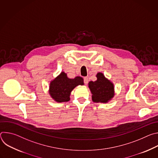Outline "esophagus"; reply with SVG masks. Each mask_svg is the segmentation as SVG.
I'll return each instance as SVG.
<instances>
[{"instance_id":"34e87169","label":"esophagus","mask_w":158,"mask_h":158,"mask_svg":"<svg viewBox=\"0 0 158 158\" xmlns=\"http://www.w3.org/2000/svg\"><path fill=\"white\" fill-rule=\"evenodd\" d=\"M88 82H89V80H88V78L87 77H85L84 78V82L85 84H88Z\"/></svg>"}]
</instances>
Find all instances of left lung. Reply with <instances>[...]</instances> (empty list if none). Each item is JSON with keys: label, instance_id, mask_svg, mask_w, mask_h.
Returning a JSON list of instances; mask_svg holds the SVG:
<instances>
[{"label": "left lung", "instance_id": "left-lung-1", "mask_svg": "<svg viewBox=\"0 0 158 158\" xmlns=\"http://www.w3.org/2000/svg\"><path fill=\"white\" fill-rule=\"evenodd\" d=\"M96 77L97 81L89 82V87L93 94V101L95 102H107L114 97V85L101 73H98Z\"/></svg>", "mask_w": 158, "mask_h": 158}]
</instances>
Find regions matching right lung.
I'll list each match as a JSON object with an SVG mask.
<instances>
[{
    "label": "right lung",
    "mask_w": 158,
    "mask_h": 158,
    "mask_svg": "<svg viewBox=\"0 0 158 158\" xmlns=\"http://www.w3.org/2000/svg\"><path fill=\"white\" fill-rule=\"evenodd\" d=\"M82 77L77 76L69 79L62 72L54 80L51 81L49 87V94L56 102H67L70 100V94L74 87L83 85Z\"/></svg>",
    "instance_id": "1"
}]
</instances>
